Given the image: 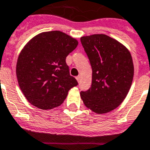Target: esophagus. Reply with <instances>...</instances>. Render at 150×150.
Segmentation results:
<instances>
[{"instance_id": "obj_1", "label": "esophagus", "mask_w": 150, "mask_h": 150, "mask_svg": "<svg viewBox=\"0 0 150 150\" xmlns=\"http://www.w3.org/2000/svg\"><path fill=\"white\" fill-rule=\"evenodd\" d=\"M76 79H77L78 82L79 83V81H80V76H77V77H76Z\"/></svg>"}]
</instances>
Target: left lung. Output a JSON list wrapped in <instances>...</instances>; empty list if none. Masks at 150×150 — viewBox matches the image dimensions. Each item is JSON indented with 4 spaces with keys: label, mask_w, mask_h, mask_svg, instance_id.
<instances>
[{
    "label": "left lung",
    "mask_w": 150,
    "mask_h": 150,
    "mask_svg": "<svg viewBox=\"0 0 150 150\" xmlns=\"http://www.w3.org/2000/svg\"><path fill=\"white\" fill-rule=\"evenodd\" d=\"M92 67V84L80 96L98 114L117 108L127 95L134 77L132 57L127 48L105 34L80 38Z\"/></svg>",
    "instance_id": "obj_1"
}]
</instances>
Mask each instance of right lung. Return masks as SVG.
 <instances>
[{
    "label": "right lung",
    "instance_id": "right-lung-1",
    "mask_svg": "<svg viewBox=\"0 0 150 150\" xmlns=\"http://www.w3.org/2000/svg\"><path fill=\"white\" fill-rule=\"evenodd\" d=\"M77 45V40L59 30L43 32L27 42L18 57L16 76L31 105L43 110L58 107L78 85L66 64Z\"/></svg>",
    "mask_w": 150,
    "mask_h": 150
}]
</instances>
